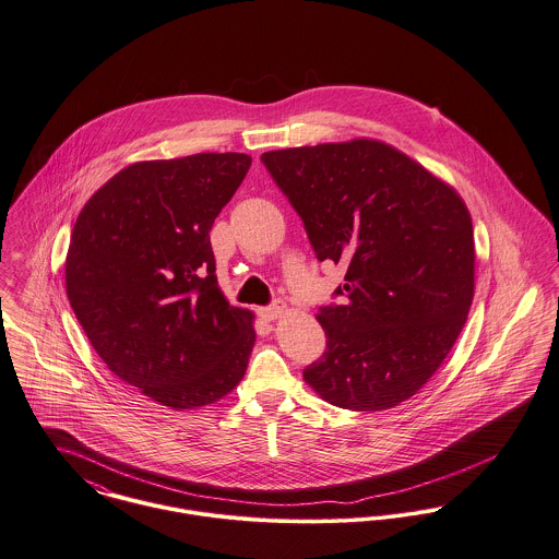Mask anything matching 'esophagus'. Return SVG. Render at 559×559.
Listing matches in <instances>:
<instances>
[{
  "label": "esophagus",
  "instance_id": "esophagus-1",
  "mask_svg": "<svg viewBox=\"0 0 559 559\" xmlns=\"http://www.w3.org/2000/svg\"><path fill=\"white\" fill-rule=\"evenodd\" d=\"M282 311H284V304H271L266 305V307H262L260 309V316L264 318V320H275V318H280L282 316Z\"/></svg>",
  "mask_w": 559,
  "mask_h": 559
}]
</instances>
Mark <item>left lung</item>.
<instances>
[{
    "instance_id": "1",
    "label": "left lung",
    "mask_w": 559,
    "mask_h": 559,
    "mask_svg": "<svg viewBox=\"0 0 559 559\" xmlns=\"http://www.w3.org/2000/svg\"><path fill=\"white\" fill-rule=\"evenodd\" d=\"M320 262L346 266L320 305L326 350L304 369L329 404L400 406L457 342L474 297V233L457 192L391 145L358 139L260 155Z\"/></svg>"
}]
</instances>
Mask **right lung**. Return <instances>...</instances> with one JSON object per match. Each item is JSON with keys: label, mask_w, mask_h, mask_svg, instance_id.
Returning <instances> with one entry per match:
<instances>
[{"label": "right lung", "mask_w": 559, "mask_h": 559, "mask_svg": "<svg viewBox=\"0 0 559 559\" xmlns=\"http://www.w3.org/2000/svg\"><path fill=\"white\" fill-rule=\"evenodd\" d=\"M252 157L197 153L136 162L72 228L66 290L106 367L173 409L209 406L246 376L252 311L224 299L209 230Z\"/></svg>", "instance_id": "1"}]
</instances>
